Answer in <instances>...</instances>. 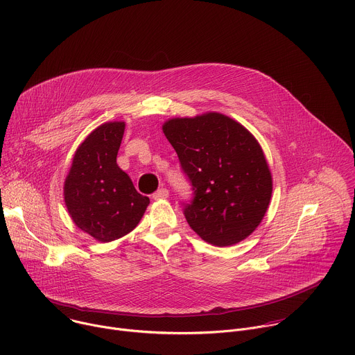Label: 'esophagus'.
I'll list each match as a JSON object with an SVG mask.
<instances>
[{"label": "esophagus", "instance_id": "34e87169", "mask_svg": "<svg viewBox=\"0 0 355 355\" xmlns=\"http://www.w3.org/2000/svg\"><path fill=\"white\" fill-rule=\"evenodd\" d=\"M166 198H168V189H166V188H160V189H157V191L153 193V199H156V200H159V199H166Z\"/></svg>", "mask_w": 355, "mask_h": 355}]
</instances>
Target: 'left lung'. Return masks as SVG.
Returning <instances> with one entry per match:
<instances>
[{"label": "left lung", "mask_w": 355, "mask_h": 355, "mask_svg": "<svg viewBox=\"0 0 355 355\" xmlns=\"http://www.w3.org/2000/svg\"><path fill=\"white\" fill-rule=\"evenodd\" d=\"M163 132L192 187V199L182 204L189 227L218 247L254 232L272 192L271 173L254 136L216 112L170 119Z\"/></svg>", "instance_id": "8db88e82"}]
</instances>
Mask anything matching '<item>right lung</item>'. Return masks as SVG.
<instances>
[{
	"label": "right lung",
	"mask_w": 355,
	"mask_h": 355,
	"mask_svg": "<svg viewBox=\"0 0 355 355\" xmlns=\"http://www.w3.org/2000/svg\"><path fill=\"white\" fill-rule=\"evenodd\" d=\"M123 130V122H108L88 135L64 184L66 207L74 223L104 243L132 232L150 204L116 164Z\"/></svg>",
	"instance_id": "add662e5"
}]
</instances>
